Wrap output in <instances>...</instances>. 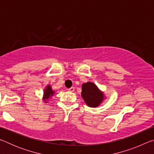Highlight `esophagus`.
Returning <instances> with one entry per match:
<instances>
[{"label":"esophagus","instance_id":"34e87169","mask_svg":"<svg viewBox=\"0 0 154 154\" xmlns=\"http://www.w3.org/2000/svg\"><path fill=\"white\" fill-rule=\"evenodd\" d=\"M69 92H74V91H75V88L74 87H71V88H69Z\"/></svg>","mask_w":154,"mask_h":154}]
</instances>
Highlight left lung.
<instances>
[{
  "mask_svg": "<svg viewBox=\"0 0 154 154\" xmlns=\"http://www.w3.org/2000/svg\"><path fill=\"white\" fill-rule=\"evenodd\" d=\"M82 96L85 103L90 107L98 106L105 99L103 92L92 82L83 83Z\"/></svg>",
  "mask_w": 154,
  "mask_h": 154,
  "instance_id": "left-lung-1",
  "label": "left lung"
}]
</instances>
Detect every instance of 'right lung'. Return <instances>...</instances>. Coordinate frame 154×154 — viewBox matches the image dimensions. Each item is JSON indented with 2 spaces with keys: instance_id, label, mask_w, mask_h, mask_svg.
<instances>
[{
  "instance_id": "add662e5",
  "label": "right lung",
  "mask_w": 154,
  "mask_h": 154,
  "mask_svg": "<svg viewBox=\"0 0 154 154\" xmlns=\"http://www.w3.org/2000/svg\"><path fill=\"white\" fill-rule=\"evenodd\" d=\"M54 94V91L51 89V85H47L45 89L44 90L43 92V100H45V102L47 103V100H48L49 98H50Z\"/></svg>"
}]
</instances>
